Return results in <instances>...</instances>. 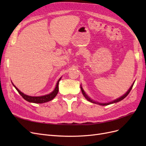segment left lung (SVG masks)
Wrapping results in <instances>:
<instances>
[{"label":"left lung","instance_id":"obj_1","mask_svg":"<svg viewBox=\"0 0 146 146\" xmlns=\"http://www.w3.org/2000/svg\"><path fill=\"white\" fill-rule=\"evenodd\" d=\"M133 84H134V83H133V84H132L131 86V87L129 88V90L127 91V92H126V93H125V94H123L122 96L120 97V98H117V99H115V100H113V101H111V102H108V103H99V102H95V101H94L93 100H92L91 99H90V98H89V97L88 96V95L85 93V92L84 91V90H83V89L82 88V86H80V88H81V90H82V94H83V95L84 96V97H85V98H86L88 101L91 102H92V103L97 104H99V105H103V106H105V105H110V104H114V103L118 102L121 101V100H123V99H124L125 98H126V97L127 96V95L129 94V92H130L131 90L132 89V87H133Z\"/></svg>","mask_w":146,"mask_h":146}]
</instances>
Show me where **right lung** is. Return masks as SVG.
<instances>
[{"mask_svg":"<svg viewBox=\"0 0 146 146\" xmlns=\"http://www.w3.org/2000/svg\"><path fill=\"white\" fill-rule=\"evenodd\" d=\"M61 77L59 79L58 82H57L54 91H53L52 92H50V94L42 96H36L35 97V96H30L28 95H26L17 89V88L16 87V86L13 85V83H12V84L13 85V86H14V87L16 88V90L17 91V92H19L20 95L23 97V98L25 100L29 102L35 103V104H42V103L47 102H48V101H50L54 98H55V96H56V94H58V84H59V82L61 80Z\"/></svg>","mask_w":146,"mask_h":146,"instance_id":"right-lung-1","label":"right lung"}]
</instances>
